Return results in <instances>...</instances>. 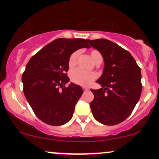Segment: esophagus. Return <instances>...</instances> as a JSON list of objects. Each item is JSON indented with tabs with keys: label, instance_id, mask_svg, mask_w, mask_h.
<instances>
[{
	"label": "esophagus",
	"instance_id": "34e87169",
	"mask_svg": "<svg viewBox=\"0 0 159 159\" xmlns=\"http://www.w3.org/2000/svg\"><path fill=\"white\" fill-rule=\"evenodd\" d=\"M83 89H84V91H89V88H86V87H83Z\"/></svg>",
	"mask_w": 159,
	"mask_h": 159
}]
</instances>
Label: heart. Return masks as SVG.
I'll list each match as a JSON object with an SVG mask.
<instances>
[{
    "label": "heart",
    "mask_w": 159,
    "mask_h": 159,
    "mask_svg": "<svg viewBox=\"0 0 159 159\" xmlns=\"http://www.w3.org/2000/svg\"><path fill=\"white\" fill-rule=\"evenodd\" d=\"M91 59L96 62L98 60H102V54L98 51H92L90 53ZM78 56V51H75L70 54L68 59V65L70 67L74 66L76 63L77 57ZM97 78V75L94 72H89L83 70L79 68L74 69L70 73V79L75 84H80L82 86H88L91 84L93 81Z\"/></svg>",
    "instance_id": "1"
}]
</instances>
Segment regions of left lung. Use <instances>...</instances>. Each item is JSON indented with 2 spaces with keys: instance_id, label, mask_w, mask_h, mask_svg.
I'll return each mask as SVG.
<instances>
[{
  "instance_id": "left-lung-1",
  "label": "left lung",
  "mask_w": 159,
  "mask_h": 159,
  "mask_svg": "<svg viewBox=\"0 0 159 159\" xmlns=\"http://www.w3.org/2000/svg\"><path fill=\"white\" fill-rule=\"evenodd\" d=\"M102 55V75L97 83L102 88L91 89L90 104L93 116L106 125L119 124L131 115L142 93L141 69L128 51L107 39L87 40Z\"/></svg>"
}]
</instances>
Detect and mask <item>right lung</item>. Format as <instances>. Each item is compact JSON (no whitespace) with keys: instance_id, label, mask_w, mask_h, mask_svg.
Listing matches in <instances>:
<instances>
[{"instance_id":"obj_1","label":"right lung","mask_w":159,"mask_h":159,"mask_svg":"<svg viewBox=\"0 0 159 159\" xmlns=\"http://www.w3.org/2000/svg\"><path fill=\"white\" fill-rule=\"evenodd\" d=\"M83 48H90L87 40L57 38L27 64L22 75L24 94L37 117L46 124L62 125L73 116L75 105L84 91L74 83L63 86L70 81L66 72L70 54Z\"/></svg>"}]
</instances>
